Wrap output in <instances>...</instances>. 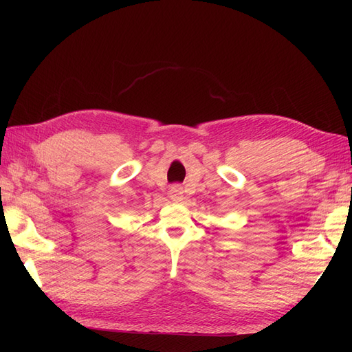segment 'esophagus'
<instances>
[{"label": "esophagus", "instance_id": "34e87169", "mask_svg": "<svg viewBox=\"0 0 352 352\" xmlns=\"http://www.w3.org/2000/svg\"><path fill=\"white\" fill-rule=\"evenodd\" d=\"M168 195H170V199H173V201L177 202V201L184 198V188L180 185H173L168 190Z\"/></svg>", "mask_w": 352, "mask_h": 352}]
</instances>
